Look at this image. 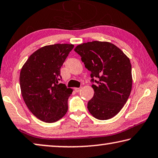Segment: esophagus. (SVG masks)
Segmentation results:
<instances>
[{
    "label": "esophagus",
    "instance_id": "34e87169",
    "mask_svg": "<svg viewBox=\"0 0 158 158\" xmlns=\"http://www.w3.org/2000/svg\"><path fill=\"white\" fill-rule=\"evenodd\" d=\"M81 89L82 87H76V88H75V91H76V93H78V92L81 91Z\"/></svg>",
    "mask_w": 158,
    "mask_h": 158
}]
</instances>
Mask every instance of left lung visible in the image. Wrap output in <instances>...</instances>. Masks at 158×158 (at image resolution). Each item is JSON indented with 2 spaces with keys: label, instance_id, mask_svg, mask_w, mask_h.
<instances>
[{
  "label": "left lung",
  "instance_id": "obj_1",
  "mask_svg": "<svg viewBox=\"0 0 158 158\" xmlns=\"http://www.w3.org/2000/svg\"><path fill=\"white\" fill-rule=\"evenodd\" d=\"M91 72L94 96L87 109L94 118L107 120L119 112L132 88L131 64L128 56L113 44L93 41L74 48ZM96 79L94 80V78Z\"/></svg>",
  "mask_w": 158,
  "mask_h": 158
}]
</instances>
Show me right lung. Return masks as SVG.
Segmentation results:
<instances>
[{"label":"right lung","mask_w":158,"mask_h":158,"mask_svg":"<svg viewBox=\"0 0 158 158\" xmlns=\"http://www.w3.org/2000/svg\"><path fill=\"white\" fill-rule=\"evenodd\" d=\"M73 44L44 46L30 55L20 74L21 94L29 110L41 121L53 123L68 111L73 89L59 83L60 69Z\"/></svg>","instance_id":"1"}]
</instances>
